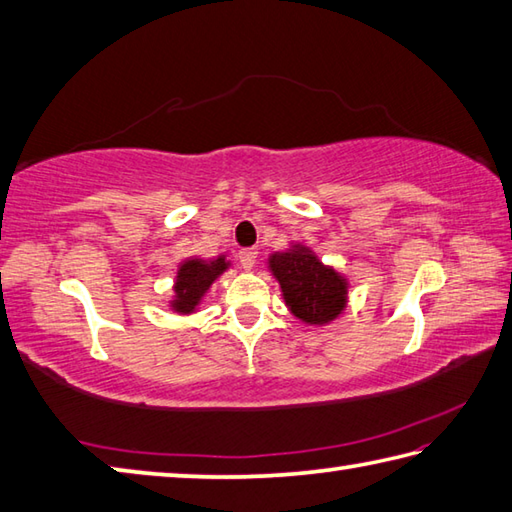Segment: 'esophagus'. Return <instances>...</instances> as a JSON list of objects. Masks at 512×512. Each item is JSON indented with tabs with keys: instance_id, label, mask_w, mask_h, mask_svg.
Wrapping results in <instances>:
<instances>
[{
	"instance_id": "obj_1",
	"label": "esophagus",
	"mask_w": 512,
	"mask_h": 512,
	"mask_svg": "<svg viewBox=\"0 0 512 512\" xmlns=\"http://www.w3.org/2000/svg\"><path fill=\"white\" fill-rule=\"evenodd\" d=\"M257 255H259L257 248H244L242 253H239V259H242L244 268H253L257 262Z\"/></svg>"
}]
</instances>
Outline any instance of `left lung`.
I'll use <instances>...</instances> for the list:
<instances>
[{"mask_svg":"<svg viewBox=\"0 0 512 512\" xmlns=\"http://www.w3.org/2000/svg\"><path fill=\"white\" fill-rule=\"evenodd\" d=\"M288 308L306 324H326L346 306V282L333 268L324 266L308 248L297 246L270 257Z\"/></svg>","mask_w":512,"mask_h":512,"instance_id":"8db88e82","label":"left lung"}]
</instances>
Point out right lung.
<instances>
[{
  "label": "right lung",
  "mask_w": 512,
  "mask_h": 512,
  "mask_svg": "<svg viewBox=\"0 0 512 512\" xmlns=\"http://www.w3.org/2000/svg\"><path fill=\"white\" fill-rule=\"evenodd\" d=\"M228 262L224 257H217L213 262H204V259H188L182 264L177 273L175 282V302L173 308L179 313H193L199 299L208 290V286L224 273Z\"/></svg>",
  "instance_id": "1"
}]
</instances>
